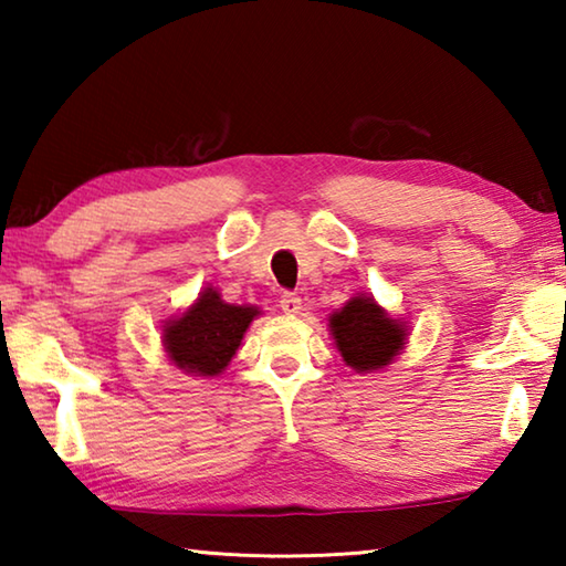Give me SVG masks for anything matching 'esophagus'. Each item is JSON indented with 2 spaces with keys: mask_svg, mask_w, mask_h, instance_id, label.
I'll list each match as a JSON object with an SVG mask.
<instances>
[{
  "mask_svg": "<svg viewBox=\"0 0 566 566\" xmlns=\"http://www.w3.org/2000/svg\"><path fill=\"white\" fill-rule=\"evenodd\" d=\"M280 306H282L284 314H290V317H294V314H300V310H302V300L296 294L286 292V294H282Z\"/></svg>",
  "mask_w": 566,
  "mask_h": 566,
  "instance_id": "34e87169",
  "label": "esophagus"
}]
</instances>
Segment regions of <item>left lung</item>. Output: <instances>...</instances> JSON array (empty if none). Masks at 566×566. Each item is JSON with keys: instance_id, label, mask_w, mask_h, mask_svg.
<instances>
[{"instance_id": "1", "label": "left lung", "mask_w": 566, "mask_h": 566, "mask_svg": "<svg viewBox=\"0 0 566 566\" xmlns=\"http://www.w3.org/2000/svg\"><path fill=\"white\" fill-rule=\"evenodd\" d=\"M329 334L347 367L357 375L381 371L407 347L409 324L387 314L375 296L357 294L329 314Z\"/></svg>"}]
</instances>
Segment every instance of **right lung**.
<instances>
[{
  "label": "right lung",
  "mask_w": 566,
  "mask_h": 566,
  "mask_svg": "<svg viewBox=\"0 0 566 566\" xmlns=\"http://www.w3.org/2000/svg\"><path fill=\"white\" fill-rule=\"evenodd\" d=\"M260 314V306L229 304L207 284L185 312L165 322L161 347L185 375L219 377L242 347L249 324Z\"/></svg>",
  "instance_id": "1"
}]
</instances>
